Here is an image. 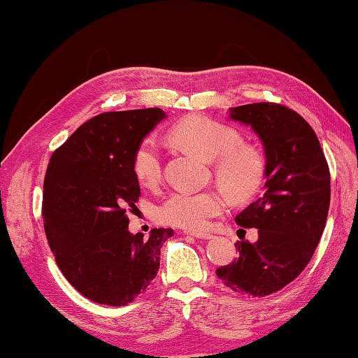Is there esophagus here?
I'll return each mask as SVG.
<instances>
[{"instance_id": "obj_1", "label": "esophagus", "mask_w": 358, "mask_h": 358, "mask_svg": "<svg viewBox=\"0 0 358 358\" xmlns=\"http://www.w3.org/2000/svg\"><path fill=\"white\" fill-rule=\"evenodd\" d=\"M187 236H191V237H196V239H203V241H208L210 239V234L208 233H194V231H185Z\"/></svg>"}]
</instances>
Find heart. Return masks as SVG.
<instances>
[{
    "instance_id": "heart-1",
    "label": "heart",
    "mask_w": 358,
    "mask_h": 358,
    "mask_svg": "<svg viewBox=\"0 0 358 358\" xmlns=\"http://www.w3.org/2000/svg\"><path fill=\"white\" fill-rule=\"evenodd\" d=\"M169 138L212 161L215 179L234 199H249L263 187L267 175L266 155L257 146L242 143L237 128L208 116H188L170 128ZM131 170L143 185H154L161 179V149L154 137H146L137 145ZM224 208L225 197L215 189L175 191L158 206L157 216L162 224L204 230Z\"/></svg>"
}]
</instances>
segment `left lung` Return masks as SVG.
I'll use <instances>...</instances> for the list:
<instances>
[{
	"instance_id": "obj_1",
	"label": "left lung",
	"mask_w": 358,
	"mask_h": 358,
	"mask_svg": "<svg viewBox=\"0 0 358 358\" xmlns=\"http://www.w3.org/2000/svg\"><path fill=\"white\" fill-rule=\"evenodd\" d=\"M264 143L266 192L236 216L258 241L236 243L234 262L216 276L236 292L264 297L292 282L310 262L330 208V170L320 140L297 112L278 103L231 107Z\"/></svg>"
}]
</instances>
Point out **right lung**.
<instances>
[{"mask_svg": "<svg viewBox=\"0 0 358 358\" xmlns=\"http://www.w3.org/2000/svg\"><path fill=\"white\" fill-rule=\"evenodd\" d=\"M166 113L158 107L106 112L80 125L53 150L43 183L41 215L62 275L82 296L125 306L150 285L171 229L128 231L137 210L134 149Z\"/></svg>", "mask_w": 358, "mask_h": 358, "instance_id": "obj_1", "label": "right lung"}]
</instances>
